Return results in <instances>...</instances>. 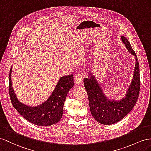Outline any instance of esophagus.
Masks as SVG:
<instances>
[{
	"label": "esophagus",
	"mask_w": 151,
	"mask_h": 151,
	"mask_svg": "<svg viewBox=\"0 0 151 151\" xmlns=\"http://www.w3.org/2000/svg\"><path fill=\"white\" fill-rule=\"evenodd\" d=\"M83 76L81 74L78 75L75 78V83L76 84H81L83 81Z\"/></svg>",
	"instance_id": "1"
}]
</instances>
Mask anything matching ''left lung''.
<instances>
[{"label":"left lung","instance_id":"left-lung-1","mask_svg":"<svg viewBox=\"0 0 151 151\" xmlns=\"http://www.w3.org/2000/svg\"><path fill=\"white\" fill-rule=\"evenodd\" d=\"M121 40L136 60L133 78L124 97L119 101L109 99L103 93L97 79L92 73H88L87 78L83 80L92 117L96 121L105 125L117 123L128 114L133 109L140 92V69L137 55L126 37L122 36Z\"/></svg>","mask_w":151,"mask_h":151}]
</instances>
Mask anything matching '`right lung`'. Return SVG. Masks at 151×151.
<instances>
[{
    "instance_id": "add662e5",
    "label": "right lung",
    "mask_w": 151,
    "mask_h": 151,
    "mask_svg": "<svg viewBox=\"0 0 151 151\" xmlns=\"http://www.w3.org/2000/svg\"><path fill=\"white\" fill-rule=\"evenodd\" d=\"M11 68L9 76V92L13 107L27 121L40 126H49L59 122L63 117L64 103L69 90L74 86L73 75L60 78L59 82L48 99L41 105L30 106L18 99L12 87Z\"/></svg>"
}]
</instances>
